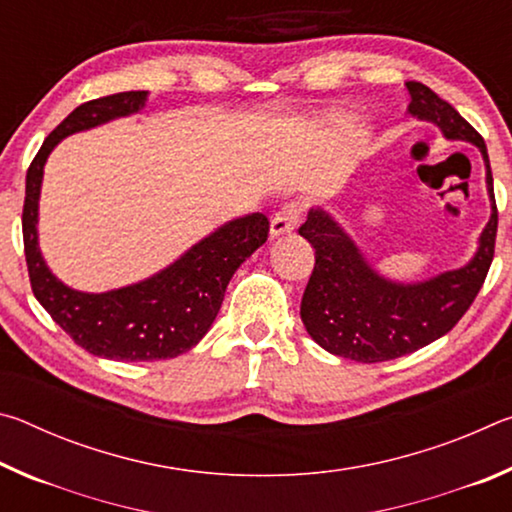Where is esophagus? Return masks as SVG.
I'll return each mask as SVG.
<instances>
[{"mask_svg":"<svg viewBox=\"0 0 512 512\" xmlns=\"http://www.w3.org/2000/svg\"><path fill=\"white\" fill-rule=\"evenodd\" d=\"M300 212L302 210L298 203L284 205L282 210L271 219V237H282V235H289V232L296 230V225L300 221Z\"/></svg>","mask_w":512,"mask_h":512,"instance_id":"34e87169","label":"esophagus"}]
</instances>
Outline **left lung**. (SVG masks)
<instances>
[{"mask_svg":"<svg viewBox=\"0 0 512 512\" xmlns=\"http://www.w3.org/2000/svg\"><path fill=\"white\" fill-rule=\"evenodd\" d=\"M409 115L438 126L445 140L481 151L490 219L467 264L420 282H397L372 266L325 207L311 210L300 235L316 250L300 318L320 348L336 357L377 363L404 357L445 336L476 298L495 255L497 205L483 137L427 85L409 81Z\"/></svg>","mask_w":512,"mask_h":512,"instance_id":"left-lung-1","label":"left lung"}]
</instances>
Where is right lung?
Listing matches in <instances>:
<instances>
[{
	"label": "right lung",
	"mask_w": 512,
	"mask_h": 512,
	"mask_svg": "<svg viewBox=\"0 0 512 512\" xmlns=\"http://www.w3.org/2000/svg\"><path fill=\"white\" fill-rule=\"evenodd\" d=\"M146 99L149 92L137 90L83 103L51 131L27 171L22 235L33 296L74 343L112 361L173 359L192 350L219 314L232 275L268 237L264 214L239 216L196 241L162 271L103 293L72 289L51 273L38 244L47 158L69 135L137 115L146 108Z\"/></svg>",
	"instance_id": "right-lung-1"
}]
</instances>
